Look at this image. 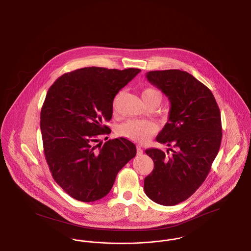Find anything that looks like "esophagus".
Wrapping results in <instances>:
<instances>
[{
  "label": "esophagus",
  "mask_w": 251,
  "mask_h": 251,
  "mask_svg": "<svg viewBox=\"0 0 251 251\" xmlns=\"http://www.w3.org/2000/svg\"><path fill=\"white\" fill-rule=\"evenodd\" d=\"M136 153H137V155H142V154H143V150H142L141 147L137 146V148H136Z\"/></svg>",
  "instance_id": "34e87169"
}]
</instances>
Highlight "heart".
<instances>
[{
    "mask_svg": "<svg viewBox=\"0 0 251 251\" xmlns=\"http://www.w3.org/2000/svg\"><path fill=\"white\" fill-rule=\"evenodd\" d=\"M162 98V93L159 90L151 87L145 89L142 93L144 101L149 100H157L161 102ZM117 103L118 98H116L113 102L114 110H116L117 108ZM155 124L147 120H129L121 124L118 129V132L121 136L131 141L140 143L147 141L150 137H151V135L155 133Z\"/></svg>",
    "mask_w": 251,
    "mask_h": 251,
    "instance_id": "b5f03b06",
    "label": "heart"
}]
</instances>
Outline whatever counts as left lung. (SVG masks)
I'll return each instance as SVG.
<instances>
[{"label": "left lung", "mask_w": 251, "mask_h": 251, "mask_svg": "<svg viewBox=\"0 0 251 251\" xmlns=\"http://www.w3.org/2000/svg\"><path fill=\"white\" fill-rule=\"evenodd\" d=\"M146 78L169 100L168 120L156 141L174 150L169 156L146 150L154 167L144 190L152 201L173 206L191 197L210 172L222 139L220 111L211 90L188 72L155 71Z\"/></svg>", "instance_id": "1"}]
</instances>
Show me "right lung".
<instances>
[{
  "label": "right lung",
  "instance_id": "add662e5",
  "mask_svg": "<svg viewBox=\"0 0 251 251\" xmlns=\"http://www.w3.org/2000/svg\"><path fill=\"white\" fill-rule=\"evenodd\" d=\"M141 72L88 67L63 74L49 88L40 113L44 153L52 178L73 199L91 202L105 197L136 147L120 137L100 142L110 129L113 101Z\"/></svg>",
  "mask_w": 251,
  "mask_h": 251
}]
</instances>
